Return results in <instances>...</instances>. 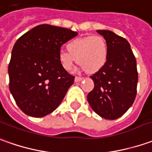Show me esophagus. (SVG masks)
Here are the masks:
<instances>
[{
  "mask_svg": "<svg viewBox=\"0 0 152 152\" xmlns=\"http://www.w3.org/2000/svg\"><path fill=\"white\" fill-rule=\"evenodd\" d=\"M84 79L83 77H80V76H76L75 77V81L76 82H78V81H80V80H82Z\"/></svg>",
  "mask_w": 152,
  "mask_h": 152,
  "instance_id": "esophagus-1",
  "label": "esophagus"
}]
</instances>
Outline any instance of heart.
<instances>
[{"label": "heart", "instance_id": "obj_1", "mask_svg": "<svg viewBox=\"0 0 152 152\" xmlns=\"http://www.w3.org/2000/svg\"><path fill=\"white\" fill-rule=\"evenodd\" d=\"M67 51L61 50L59 62L65 71H71L77 60L83 70L96 73L102 69L107 61L108 46L100 36H88L76 38L66 46Z\"/></svg>", "mask_w": 152, "mask_h": 152}]
</instances>
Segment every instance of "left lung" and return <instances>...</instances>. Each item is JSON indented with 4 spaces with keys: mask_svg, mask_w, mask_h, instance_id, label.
<instances>
[{
    "mask_svg": "<svg viewBox=\"0 0 152 152\" xmlns=\"http://www.w3.org/2000/svg\"><path fill=\"white\" fill-rule=\"evenodd\" d=\"M97 32L107 43L108 57L105 66L91 76L94 88L87 95V101L97 115L115 120L124 115L135 101L137 60L125 38L107 30Z\"/></svg>",
    "mask_w": 152,
    "mask_h": 152,
    "instance_id": "8db88e82",
    "label": "left lung"
}]
</instances>
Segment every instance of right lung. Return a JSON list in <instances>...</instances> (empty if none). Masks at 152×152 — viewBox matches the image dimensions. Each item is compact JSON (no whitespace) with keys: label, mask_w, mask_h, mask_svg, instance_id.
Segmentation results:
<instances>
[{"label":"right lung","mask_w":152,"mask_h":152,"mask_svg":"<svg viewBox=\"0 0 152 152\" xmlns=\"http://www.w3.org/2000/svg\"><path fill=\"white\" fill-rule=\"evenodd\" d=\"M78 33L67 28L39 25L16 41L9 66V88L25 114L43 117L62 102L75 76L65 71L58 54L63 44Z\"/></svg>","instance_id":"add662e5"}]
</instances>
